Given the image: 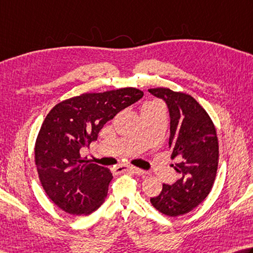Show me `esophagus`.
<instances>
[{
	"mask_svg": "<svg viewBox=\"0 0 253 253\" xmlns=\"http://www.w3.org/2000/svg\"><path fill=\"white\" fill-rule=\"evenodd\" d=\"M126 171H130L135 174H138V176H141V174H144L146 171L142 170V169L139 168H136L134 166H129V167H125V166H119L116 167L114 169V172L115 173H123V172H126Z\"/></svg>",
	"mask_w": 253,
	"mask_h": 253,
	"instance_id": "34e87169",
	"label": "esophagus"
}]
</instances>
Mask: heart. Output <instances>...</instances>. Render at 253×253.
Wrapping results in <instances>:
<instances>
[{"mask_svg":"<svg viewBox=\"0 0 253 253\" xmlns=\"http://www.w3.org/2000/svg\"><path fill=\"white\" fill-rule=\"evenodd\" d=\"M151 103H156V102H149V103H146V104H151Z\"/></svg>","mask_w":253,"mask_h":253,"instance_id":"b5f03b06","label":"heart"}]
</instances>
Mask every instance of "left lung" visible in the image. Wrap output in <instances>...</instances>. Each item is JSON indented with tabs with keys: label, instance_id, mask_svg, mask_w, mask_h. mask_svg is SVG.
Returning <instances> with one entry per match:
<instances>
[{
	"label": "left lung",
	"instance_id": "8db88e82",
	"mask_svg": "<svg viewBox=\"0 0 253 253\" xmlns=\"http://www.w3.org/2000/svg\"><path fill=\"white\" fill-rule=\"evenodd\" d=\"M148 90L168 106V144L171 158H179L172 167L180 176L172 185H163L162 192L150 203L162 213L177 217L203 203L213 186L219 162L217 131L208 113L189 94L165 87Z\"/></svg>",
	"mask_w": 253,
	"mask_h": 253
}]
</instances>
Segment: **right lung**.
<instances>
[{
  "mask_svg": "<svg viewBox=\"0 0 253 253\" xmlns=\"http://www.w3.org/2000/svg\"><path fill=\"white\" fill-rule=\"evenodd\" d=\"M134 87L86 93L59 102L45 117L35 141L40 181L48 198L71 214H89L107 196L113 174L85 163L81 149L97 139L105 124L142 97Z\"/></svg>",
  "mask_w": 253,
  "mask_h": 253,
  "instance_id": "add662e5",
  "label": "right lung"
}]
</instances>
